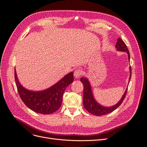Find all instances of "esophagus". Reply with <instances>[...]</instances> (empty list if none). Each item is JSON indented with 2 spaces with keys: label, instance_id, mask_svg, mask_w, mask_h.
<instances>
[{
  "label": "esophagus",
  "instance_id": "34e87169",
  "mask_svg": "<svg viewBox=\"0 0 147 147\" xmlns=\"http://www.w3.org/2000/svg\"><path fill=\"white\" fill-rule=\"evenodd\" d=\"M82 75V71L80 69H76L74 72V76L75 78H79Z\"/></svg>",
  "mask_w": 147,
  "mask_h": 147
}]
</instances>
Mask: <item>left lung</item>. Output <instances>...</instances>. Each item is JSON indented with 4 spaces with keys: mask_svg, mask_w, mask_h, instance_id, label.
Instances as JSON below:
<instances>
[{
    "mask_svg": "<svg viewBox=\"0 0 147 147\" xmlns=\"http://www.w3.org/2000/svg\"><path fill=\"white\" fill-rule=\"evenodd\" d=\"M115 48L118 51L125 52L127 53V55H128V60H130V54L128 49L127 48V46L125 45L124 41L121 40L120 38H118L117 42L115 45ZM129 82L130 81L131 77V67H129ZM80 81L83 84L84 86V97H83V104L84 108L92 114L97 116H101L107 114L114 110H115L117 108L119 107L121 104L122 103L123 101L124 100L125 96L126 94L127 88L126 89V90L122 96L120 100L118 101L116 105L113 106L111 107H106L103 106L96 101L95 98H94L92 90V87L90 83L89 80L86 78H80Z\"/></svg>",
    "mask_w": 147,
    "mask_h": 147,
    "instance_id": "left-lung-1",
    "label": "left lung"
}]
</instances>
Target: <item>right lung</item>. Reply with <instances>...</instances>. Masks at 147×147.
<instances>
[{"label":"right lung","mask_w":147,"mask_h":147,"mask_svg":"<svg viewBox=\"0 0 147 147\" xmlns=\"http://www.w3.org/2000/svg\"><path fill=\"white\" fill-rule=\"evenodd\" d=\"M15 79L22 101L30 109L41 114H51L59 109L66 88L74 80L73 73L70 72L49 88L41 91H34L22 86L18 79L16 69Z\"/></svg>","instance_id":"obj_1"}]
</instances>
